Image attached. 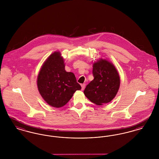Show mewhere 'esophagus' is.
<instances>
[{
	"label": "esophagus",
	"instance_id": "esophagus-1",
	"mask_svg": "<svg viewBox=\"0 0 159 159\" xmlns=\"http://www.w3.org/2000/svg\"><path fill=\"white\" fill-rule=\"evenodd\" d=\"M85 86H86V84H85L84 83H83V84H81V86H82V91H83V89H84Z\"/></svg>",
	"mask_w": 159,
	"mask_h": 159
}]
</instances>
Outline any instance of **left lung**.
I'll return each mask as SVG.
<instances>
[{
    "mask_svg": "<svg viewBox=\"0 0 159 159\" xmlns=\"http://www.w3.org/2000/svg\"><path fill=\"white\" fill-rule=\"evenodd\" d=\"M92 72L94 79L86 86L84 95L98 106L110 102L120 88V79L117 70L111 62L101 58L93 63Z\"/></svg>",
    "mask_w": 159,
    "mask_h": 159,
    "instance_id": "left-lung-1",
    "label": "left lung"
}]
</instances>
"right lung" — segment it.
Masks as SVG:
<instances>
[{"mask_svg":"<svg viewBox=\"0 0 159 159\" xmlns=\"http://www.w3.org/2000/svg\"><path fill=\"white\" fill-rule=\"evenodd\" d=\"M38 90L42 97L55 108L65 106L76 91L81 89L72 72L65 70L61 52L51 53L42 66L37 79Z\"/></svg>","mask_w":159,"mask_h":159,"instance_id":"obj_1","label":"right lung"}]
</instances>
